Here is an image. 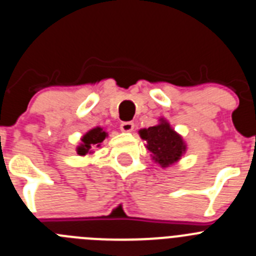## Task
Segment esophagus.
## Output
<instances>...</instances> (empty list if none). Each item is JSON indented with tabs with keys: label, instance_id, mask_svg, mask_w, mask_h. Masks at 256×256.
I'll return each mask as SVG.
<instances>
[{
	"label": "esophagus",
	"instance_id": "34e87169",
	"mask_svg": "<svg viewBox=\"0 0 256 256\" xmlns=\"http://www.w3.org/2000/svg\"><path fill=\"white\" fill-rule=\"evenodd\" d=\"M134 128H135V125H134L132 122H122L121 125H120V128H121V131H124V132H131V131L134 130Z\"/></svg>",
	"mask_w": 256,
	"mask_h": 256
}]
</instances>
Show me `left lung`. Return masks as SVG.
Listing matches in <instances>:
<instances>
[{
    "mask_svg": "<svg viewBox=\"0 0 256 256\" xmlns=\"http://www.w3.org/2000/svg\"><path fill=\"white\" fill-rule=\"evenodd\" d=\"M140 138L146 142V148L152 153V158L160 167L166 168L174 164L185 154L186 144L182 136L177 134L164 118H160V124L139 131Z\"/></svg>",
    "mask_w": 256,
    "mask_h": 256,
    "instance_id": "8db88e82",
    "label": "left lung"
}]
</instances>
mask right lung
<instances>
[{
  "instance_id": "obj_1",
  "label": "right lung",
  "mask_w": 256,
  "mask_h": 256,
  "mask_svg": "<svg viewBox=\"0 0 256 256\" xmlns=\"http://www.w3.org/2000/svg\"><path fill=\"white\" fill-rule=\"evenodd\" d=\"M106 136H107V132L102 128H92L82 138V144L76 148L78 154L85 156V154L92 153L94 148L100 146V142L106 139Z\"/></svg>"
}]
</instances>
